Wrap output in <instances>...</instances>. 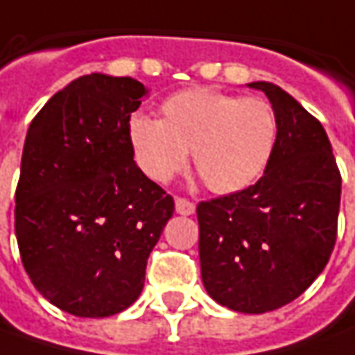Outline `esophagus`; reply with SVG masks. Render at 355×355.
Wrapping results in <instances>:
<instances>
[{
	"mask_svg": "<svg viewBox=\"0 0 355 355\" xmlns=\"http://www.w3.org/2000/svg\"><path fill=\"white\" fill-rule=\"evenodd\" d=\"M175 208L180 216H192L194 211H196V206H194V202H190L188 198H175Z\"/></svg>",
	"mask_w": 355,
	"mask_h": 355,
	"instance_id": "esophagus-1",
	"label": "esophagus"
}]
</instances>
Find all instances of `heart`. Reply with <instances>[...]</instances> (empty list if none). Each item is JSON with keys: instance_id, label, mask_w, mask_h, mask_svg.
Returning <instances> with one entry per match:
<instances>
[{"instance_id": "obj_1", "label": "heart", "mask_w": 355, "mask_h": 355, "mask_svg": "<svg viewBox=\"0 0 355 355\" xmlns=\"http://www.w3.org/2000/svg\"><path fill=\"white\" fill-rule=\"evenodd\" d=\"M159 114H137L128 124L137 165L155 182L175 177L192 151L209 190L235 194L264 175L278 146V116L259 96L196 87L167 96Z\"/></svg>"}]
</instances>
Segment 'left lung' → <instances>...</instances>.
<instances>
[{"mask_svg": "<svg viewBox=\"0 0 355 355\" xmlns=\"http://www.w3.org/2000/svg\"><path fill=\"white\" fill-rule=\"evenodd\" d=\"M278 116V146L247 190L200 202V266L209 297L259 315L317 279L338 233L342 177L324 128L274 83H248Z\"/></svg>", "mask_w": 355, "mask_h": 355, "instance_id": "left-lung-1", "label": "left lung"}]
</instances>
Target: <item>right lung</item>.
<instances>
[{
    "mask_svg": "<svg viewBox=\"0 0 355 355\" xmlns=\"http://www.w3.org/2000/svg\"><path fill=\"white\" fill-rule=\"evenodd\" d=\"M147 89L91 73L58 91L26 132L15 235L42 297L76 317H110L141 293L175 200L134 161L132 112Z\"/></svg>",
    "mask_w": 355,
    "mask_h": 355,
    "instance_id": "right-lung-1",
    "label": "right lung"
}]
</instances>
